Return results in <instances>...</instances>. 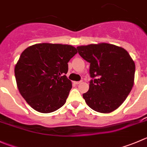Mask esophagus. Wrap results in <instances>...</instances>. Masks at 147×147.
Wrapping results in <instances>:
<instances>
[{
    "label": "esophagus",
    "mask_w": 147,
    "mask_h": 147,
    "mask_svg": "<svg viewBox=\"0 0 147 147\" xmlns=\"http://www.w3.org/2000/svg\"><path fill=\"white\" fill-rule=\"evenodd\" d=\"M81 82H82V81H77V82H74V83H75V85H79Z\"/></svg>",
    "instance_id": "esophagus-1"
}]
</instances>
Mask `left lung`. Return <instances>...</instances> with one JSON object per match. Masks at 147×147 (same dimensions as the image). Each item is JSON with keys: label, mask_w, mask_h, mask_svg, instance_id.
<instances>
[{"label": "left lung", "mask_w": 147, "mask_h": 147, "mask_svg": "<svg viewBox=\"0 0 147 147\" xmlns=\"http://www.w3.org/2000/svg\"><path fill=\"white\" fill-rule=\"evenodd\" d=\"M90 63V88L82 95L88 106L108 113L117 109L134 85L135 63L123 48L106 43L77 47Z\"/></svg>", "instance_id": "left-lung-1"}]
</instances>
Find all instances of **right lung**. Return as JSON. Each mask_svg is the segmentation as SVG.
Here are the masks:
<instances>
[{"instance_id":"obj_1","label":"right lung","mask_w":147,"mask_h":147,"mask_svg":"<svg viewBox=\"0 0 147 147\" xmlns=\"http://www.w3.org/2000/svg\"><path fill=\"white\" fill-rule=\"evenodd\" d=\"M77 52L71 45L42 43L28 47L21 53L14 70L16 80L31 108L48 113L65 103L72 88L65 75L67 63Z\"/></svg>"}]
</instances>
